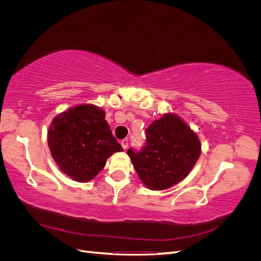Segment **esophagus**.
I'll return each mask as SVG.
<instances>
[{
	"mask_svg": "<svg viewBox=\"0 0 261 261\" xmlns=\"http://www.w3.org/2000/svg\"><path fill=\"white\" fill-rule=\"evenodd\" d=\"M128 144H129V141H128V139L127 138H125V139H123L122 141H121V145H122V147H123V149H126L128 147Z\"/></svg>",
	"mask_w": 261,
	"mask_h": 261,
	"instance_id": "esophagus-1",
	"label": "esophagus"
}]
</instances>
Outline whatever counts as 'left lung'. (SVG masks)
I'll use <instances>...</instances> for the list:
<instances>
[{"label": "left lung", "instance_id": "obj_1", "mask_svg": "<svg viewBox=\"0 0 261 261\" xmlns=\"http://www.w3.org/2000/svg\"><path fill=\"white\" fill-rule=\"evenodd\" d=\"M201 153L197 134L173 113L163 114L146 129V145L127 154L141 181L150 189L162 191L184 179Z\"/></svg>", "mask_w": 261, "mask_h": 261}]
</instances>
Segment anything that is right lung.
Masks as SVG:
<instances>
[{
  "label": "right lung",
  "mask_w": 261,
  "mask_h": 261,
  "mask_svg": "<svg viewBox=\"0 0 261 261\" xmlns=\"http://www.w3.org/2000/svg\"><path fill=\"white\" fill-rule=\"evenodd\" d=\"M105 118L103 110L93 105L73 107L53 118L48 132L51 154L76 181L96 177L108 158L123 150Z\"/></svg>",
  "instance_id": "obj_1"
}]
</instances>
